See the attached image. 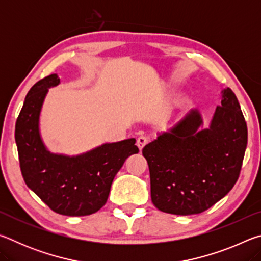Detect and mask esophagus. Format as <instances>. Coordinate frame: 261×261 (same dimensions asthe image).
<instances>
[{"label": "esophagus", "instance_id": "1", "mask_svg": "<svg viewBox=\"0 0 261 261\" xmlns=\"http://www.w3.org/2000/svg\"><path fill=\"white\" fill-rule=\"evenodd\" d=\"M148 141H149V139H148V137H145V136H140L138 139H137V146H138V148L140 149H143L144 147H145V145L146 144H148Z\"/></svg>", "mask_w": 261, "mask_h": 261}]
</instances>
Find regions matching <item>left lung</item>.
Returning <instances> with one entry per match:
<instances>
[{
  "label": "left lung",
  "instance_id": "left-lung-1",
  "mask_svg": "<svg viewBox=\"0 0 261 261\" xmlns=\"http://www.w3.org/2000/svg\"><path fill=\"white\" fill-rule=\"evenodd\" d=\"M200 114L191 110L169 132L143 148L158 210L199 214L230 191L242 169L247 126L231 88L223 91L210 129L198 130Z\"/></svg>",
  "mask_w": 261,
  "mask_h": 261
}]
</instances>
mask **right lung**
<instances>
[{
  "label": "right lung",
  "instance_id": "obj_1",
  "mask_svg": "<svg viewBox=\"0 0 261 261\" xmlns=\"http://www.w3.org/2000/svg\"><path fill=\"white\" fill-rule=\"evenodd\" d=\"M59 83L56 73L49 74L26 95L15 130L20 171L26 185L55 213L90 215L107 202L114 177L139 149L131 138L72 158L48 152L39 134V115L48 88Z\"/></svg>",
  "mask_w": 261,
  "mask_h": 261
}]
</instances>
